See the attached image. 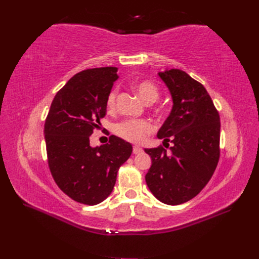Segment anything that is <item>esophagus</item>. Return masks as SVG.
I'll return each instance as SVG.
<instances>
[{"mask_svg": "<svg viewBox=\"0 0 259 259\" xmlns=\"http://www.w3.org/2000/svg\"><path fill=\"white\" fill-rule=\"evenodd\" d=\"M143 148H140V147H138V146H134L133 147V153L134 154H140V153H143Z\"/></svg>", "mask_w": 259, "mask_h": 259, "instance_id": "esophagus-1", "label": "esophagus"}]
</instances>
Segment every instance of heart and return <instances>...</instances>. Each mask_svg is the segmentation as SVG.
I'll list each match as a JSON object with an SVG mask.
<instances>
[{"label": "heart", "mask_w": 259, "mask_h": 259, "mask_svg": "<svg viewBox=\"0 0 259 259\" xmlns=\"http://www.w3.org/2000/svg\"><path fill=\"white\" fill-rule=\"evenodd\" d=\"M134 90L147 104H151L159 98V89L150 81H142L134 85ZM116 99V90L109 93L107 106L113 108ZM152 132V125L145 120H126L115 125V133L120 137L131 143L140 144L145 142L147 136Z\"/></svg>", "instance_id": "obj_1"}]
</instances>
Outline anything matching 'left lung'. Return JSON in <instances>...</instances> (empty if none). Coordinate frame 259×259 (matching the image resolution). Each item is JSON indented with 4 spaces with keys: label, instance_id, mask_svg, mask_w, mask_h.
I'll return each mask as SVG.
<instances>
[{
    "label": "left lung",
    "instance_id": "left-lung-1",
    "mask_svg": "<svg viewBox=\"0 0 259 259\" xmlns=\"http://www.w3.org/2000/svg\"><path fill=\"white\" fill-rule=\"evenodd\" d=\"M173 107L158 132L163 147L145 149L151 156L146 183L154 197L178 205L199 194L213 176L219 160L221 119L204 86L179 69L158 73Z\"/></svg>",
    "mask_w": 259,
    "mask_h": 259
}]
</instances>
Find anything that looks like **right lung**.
<instances>
[{"instance_id": "obj_1", "label": "right lung", "mask_w": 259, "mask_h": 259, "mask_svg": "<svg viewBox=\"0 0 259 259\" xmlns=\"http://www.w3.org/2000/svg\"><path fill=\"white\" fill-rule=\"evenodd\" d=\"M117 68L84 70L55 96L44 125L51 173L68 197L88 205L106 200L113 190L117 170L133 147L111 135L109 143L90 145L93 130L106 115L107 98L117 80Z\"/></svg>"}]
</instances>
